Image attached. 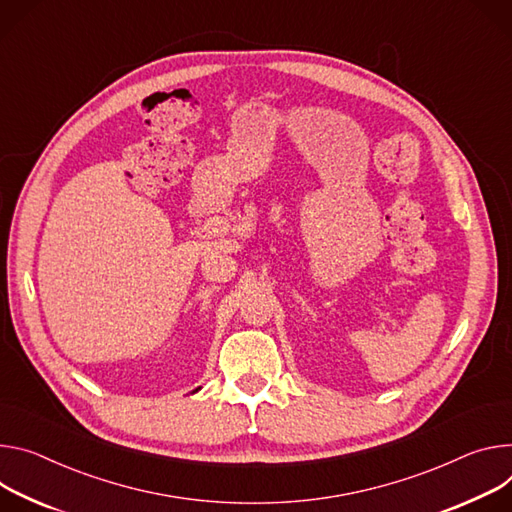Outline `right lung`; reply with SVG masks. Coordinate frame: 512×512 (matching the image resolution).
<instances>
[{
    "label": "right lung",
    "instance_id": "obj_1",
    "mask_svg": "<svg viewBox=\"0 0 512 512\" xmlns=\"http://www.w3.org/2000/svg\"><path fill=\"white\" fill-rule=\"evenodd\" d=\"M198 390H200V388H196V390H194V392H192V394H196V392H198Z\"/></svg>",
    "mask_w": 512,
    "mask_h": 512
}]
</instances>
